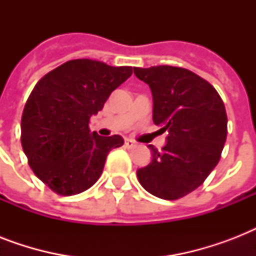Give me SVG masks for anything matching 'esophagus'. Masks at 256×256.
<instances>
[{
    "label": "esophagus",
    "mask_w": 256,
    "mask_h": 256,
    "mask_svg": "<svg viewBox=\"0 0 256 256\" xmlns=\"http://www.w3.org/2000/svg\"><path fill=\"white\" fill-rule=\"evenodd\" d=\"M124 146H126L128 148H132L134 146H136V142H134V140H124Z\"/></svg>",
    "instance_id": "34e87169"
}]
</instances>
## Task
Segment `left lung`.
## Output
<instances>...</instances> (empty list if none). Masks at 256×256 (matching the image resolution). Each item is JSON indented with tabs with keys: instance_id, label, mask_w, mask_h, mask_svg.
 I'll return each instance as SVG.
<instances>
[{
	"instance_id": "obj_1",
	"label": "left lung",
	"mask_w": 256,
	"mask_h": 256,
	"mask_svg": "<svg viewBox=\"0 0 256 256\" xmlns=\"http://www.w3.org/2000/svg\"><path fill=\"white\" fill-rule=\"evenodd\" d=\"M152 94V120L168 144L136 171L144 190L175 200L198 188L218 164L227 136V114L214 86L190 70L160 65L134 68Z\"/></svg>"
}]
</instances>
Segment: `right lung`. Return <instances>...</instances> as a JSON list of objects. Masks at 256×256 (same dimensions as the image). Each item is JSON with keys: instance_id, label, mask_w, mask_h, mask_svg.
Listing matches in <instances>:
<instances>
[{"instance_id": "add662e5", "label": "right lung", "mask_w": 256, "mask_h": 256, "mask_svg": "<svg viewBox=\"0 0 256 256\" xmlns=\"http://www.w3.org/2000/svg\"><path fill=\"white\" fill-rule=\"evenodd\" d=\"M132 74V66L84 58L62 64L34 86L22 112L21 144L34 174L56 194L90 188L108 152L124 144L120 136L92 132L88 124Z\"/></svg>"}]
</instances>
